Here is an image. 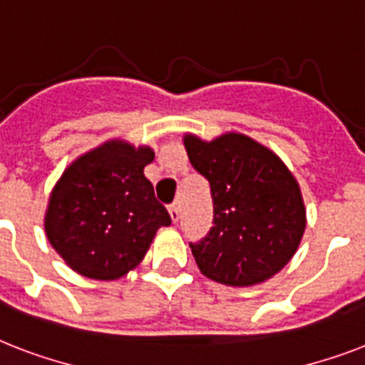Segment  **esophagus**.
Returning <instances> with one entry per match:
<instances>
[{
  "mask_svg": "<svg viewBox=\"0 0 365 365\" xmlns=\"http://www.w3.org/2000/svg\"><path fill=\"white\" fill-rule=\"evenodd\" d=\"M168 214H170V220L174 223L180 222V206L178 205H172L170 208H168Z\"/></svg>",
  "mask_w": 365,
  "mask_h": 365,
  "instance_id": "obj_1",
  "label": "esophagus"
}]
</instances>
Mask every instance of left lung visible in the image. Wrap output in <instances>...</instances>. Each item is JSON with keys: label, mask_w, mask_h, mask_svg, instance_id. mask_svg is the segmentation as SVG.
Here are the masks:
<instances>
[{"label": "left lung", "mask_w": 365, "mask_h": 365, "mask_svg": "<svg viewBox=\"0 0 365 365\" xmlns=\"http://www.w3.org/2000/svg\"><path fill=\"white\" fill-rule=\"evenodd\" d=\"M189 163L208 180L214 227L189 244L200 272L248 288L274 277L299 248L307 210L295 176L274 151L240 132L206 142L183 136Z\"/></svg>", "instance_id": "1"}]
</instances>
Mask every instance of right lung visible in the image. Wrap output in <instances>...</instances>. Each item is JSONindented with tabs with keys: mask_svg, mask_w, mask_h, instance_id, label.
Returning a JSON list of instances; mask_svg holds the SVG:
<instances>
[{
	"mask_svg": "<svg viewBox=\"0 0 365 365\" xmlns=\"http://www.w3.org/2000/svg\"><path fill=\"white\" fill-rule=\"evenodd\" d=\"M149 145L108 140L71 163L48 197L45 235L66 265L94 280H117L140 265L159 227L170 225L143 168Z\"/></svg>",
	"mask_w": 365,
	"mask_h": 365,
	"instance_id": "1",
	"label": "right lung"
}]
</instances>
